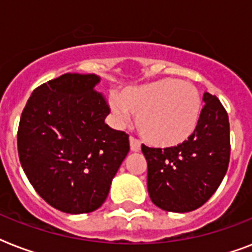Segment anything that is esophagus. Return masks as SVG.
<instances>
[{"mask_svg": "<svg viewBox=\"0 0 252 252\" xmlns=\"http://www.w3.org/2000/svg\"><path fill=\"white\" fill-rule=\"evenodd\" d=\"M129 144H130V150H132V152H138V150L141 149V142L138 141L137 138L129 137Z\"/></svg>", "mask_w": 252, "mask_h": 252, "instance_id": "1", "label": "esophagus"}]
</instances>
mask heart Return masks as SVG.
Returning <instances> with one entry per match:
<instances>
[{"label": "heart", "mask_w": 252, "mask_h": 252, "mask_svg": "<svg viewBox=\"0 0 252 252\" xmlns=\"http://www.w3.org/2000/svg\"><path fill=\"white\" fill-rule=\"evenodd\" d=\"M111 108L119 120L136 115L140 133L152 145L171 148L187 141L196 130L201 98L191 82L165 78L123 90L119 98H112Z\"/></svg>", "instance_id": "b5f03b06"}]
</instances>
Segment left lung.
I'll use <instances>...</instances> for the list:
<instances>
[{
	"label": "left lung",
	"instance_id": "left-lung-1",
	"mask_svg": "<svg viewBox=\"0 0 252 252\" xmlns=\"http://www.w3.org/2000/svg\"><path fill=\"white\" fill-rule=\"evenodd\" d=\"M197 128L171 148L141 150L148 162V192L158 208L186 213L205 204L227 171L230 159L229 116L217 96L204 93Z\"/></svg>",
	"mask_w": 252,
	"mask_h": 252
}]
</instances>
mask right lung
<instances>
[{"label":"right lung","mask_w":252,"mask_h":252,"mask_svg":"<svg viewBox=\"0 0 252 252\" xmlns=\"http://www.w3.org/2000/svg\"><path fill=\"white\" fill-rule=\"evenodd\" d=\"M100 77L66 73L36 87L18 128V154L35 191L59 211L98 209L129 152V136L104 123Z\"/></svg>","instance_id":"add662e5"}]
</instances>
